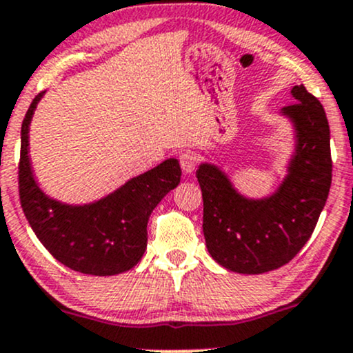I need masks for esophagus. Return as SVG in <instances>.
Here are the masks:
<instances>
[{"mask_svg": "<svg viewBox=\"0 0 353 353\" xmlns=\"http://www.w3.org/2000/svg\"><path fill=\"white\" fill-rule=\"evenodd\" d=\"M180 165H181V170L190 175L196 166V157L192 153V151H183V153L180 154Z\"/></svg>", "mask_w": 353, "mask_h": 353, "instance_id": "34e87169", "label": "esophagus"}]
</instances>
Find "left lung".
I'll use <instances>...</instances> for the list:
<instances>
[{"label":"left lung","mask_w":353,"mask_h":353,"mask_svg":"<svg viewBox=\"0 0 353 353\" xmlns=\"http://www.w3.org/2000/svg\"><path fill=\"white\" fill-rule=\"evenodd\" d=\"M281 114L293 123L294 153L274 193L248 199L219 166L196 170L203 199V236L210 256L241 274H263L290 263L312 237L332 185L330 126L323 105L305 85L291 89Z\"/></svg>","instance_id":"8db88e82"}]
</instances>
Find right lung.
<instances>
[{
  "mask_svg": "<svg viewBox=\"0 0 353 353\" xmlns=\"http://www.w3.org/2000/svg\"><path fill=\"white\" fill-rule=\"evenodd\" d=\"M43 94L33 99L21 124L18 185L26 221L63 266L92 276L130 271L146 251L151 212L180 183V163L165 160L92 203L69 205L50 199L37 183L28 157L30 123Z\"/></svg>",
  "mask_w": 353,
  "mask_h": 353,
  "instance_id": "obj_1",
  "label": "right lung"
}]
</instances>
